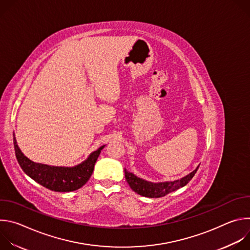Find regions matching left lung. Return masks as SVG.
I'll return each mask as SVG.
<instances>
[{"label": "left lung", "instance_id": "left-lung-1", "mask_svg": "<svg viewBox=\"0 0 250 250\" xmlns=\"http://www.w3.org/2000/svg\"><path fill=\"white\" fill-rule=\"evenodd\" d=\"M198 168L199 167H197V169H195L192 173H190L189 175L182 178L180 180L163 183H151L145 181L140 179V178L134 176L132 173L128 172L126 169H125V174L129 187L135 193L148 198H160L187 185L196 174Z\"/></svg>", "mask_w": 250, "mask_h": 250}]
</instances>
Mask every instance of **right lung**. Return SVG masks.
Returning a JSON list of instances; mask_svg holds the SVG:
<instances>
[{"instance_id": "add662e5", "label": "right lung", "mask_w": 250, "mask_h": 250, "mask_svg": "<svg viewBox=\"0 0 250 250\" xmlns=\"http://www.w3.org/2000/svg\"><path fill=\"white\" fill-rule=\"evenodd\" d=\"M14 146L18 162L24 173L42 186L55 192H71L81 188L91 177L95 163L104 146L94 151L86 161L75 167H54L34 163L26 158L19 148L14 137Z\"/></svg>"}]
</instances>
